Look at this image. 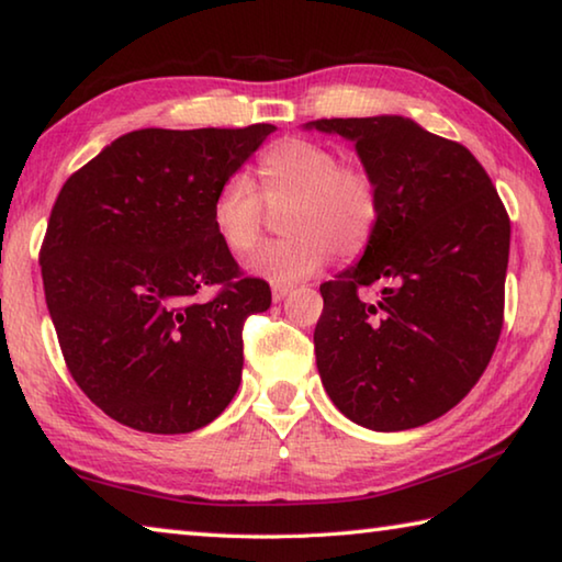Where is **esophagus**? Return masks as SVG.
Here are the masks:
<instances>
[{"instance_id":"34e87169","label":"esophagus","mask_w":562,"mask_h":562,"mask_svg":"<svg viewBox=\"0 0 562 562\" xmlns=\"http://www.w3.org/2000/svg\"><path fill=\"white\" fill-rule=\"evenodd\" d=\"M290 292H292L290 284H274V288H272V300H274V302H282L284 297H288Z\"/></svg>"}]
</instances>
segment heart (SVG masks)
<instances>
[{"label": "heart", "mask_w": 562, "mask_h": 562, "mask_svg": "<svg viewBox=\"0 0 562 562\" xmlns=\"http://www.w3.org/2000/svg\"><path fill=\"white\" fill-rule=\"evenodd\" d=\"M250 184L227 178L215 190L211 223L233 255L258 247L268 211L282 213L284 240L252 255L250 270L274 284H290L327 268L335 255L355 260L372 245L382 193L372 170L339 160L337 150L310 138H280L255 160Z\"/></svg>", "instance_id": "obj_1"}]
</instances>
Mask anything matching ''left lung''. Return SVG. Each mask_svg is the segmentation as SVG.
I'll use <instances>...</instances> for the list:
<instances>
[{"label":"left lung","mask_w":562,"mask_h":562,"mask_svg":"<svg viewBox=\"0 0 562 562\" xmlns=\"http://www.w3.org/2000/svg\"><path fill=\"white\" fill-rule=\"evenodd\" d=\"M382 193L357 265L319 284L317 369L341 414L372 431L443 416L486 372L503 327L510 221L465 146L404 116L319 119ZM376 286V295L358 297Z\"/></svg>","instance_id":"left-lung-1"}]
</instances>
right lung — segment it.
Returning <instances> with one entry per match:
<instances>
[{
	"instance_id": "add662e5",
	"label": "right lung",
	"mask_w": 562,
	"mask_h": 562,
	"mask_svg": "<svg viewBox=\"0 0 562 562\" xmlns=\"http://www.w3.org/2000/svg\"><path fill=\"white\" fill-rule=\"evenodd\" d=\"M272 131H131L56 198L40 252L46 307L74 382L119 424L188 434L233 402L243 325L272 294L217 240L211 203ZM205 286L218 288L207 301Z\"/></svg>"
}]
</instances>
